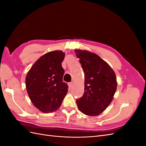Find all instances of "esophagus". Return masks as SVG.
<instances>
[{
	"instance_id": "34e87169",
	"label": "esophagus",
	"mask_w": 146,
	"mask_h": 146,
	"mask_svg": "<svg viewBox=\"0 0 146 146\" xmlns=\"http://www.w3.org/2000/svg\"><path fill=\"white\" fill-rule=\"evenodd\" d=\"M68 85H69V87L70 88H72V86H73V83H72V82H70V83H69L68 84Z\"/></svg>"
}]
</instances>
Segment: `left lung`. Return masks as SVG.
<instances>
[{"label": "left lung", "mask_w": 146, "mask_h": 146, "mask_svg": "<svg viewBox=\"0 0 146 146\" xmlns=\"http://www.w3.org/2000/svg\"><path fill=\"white\" fill-rule=\"evenodd\" d=\"M85 73V91L76 100L78 110L88 116H98L111 104L117 89L116 74L105 61L94 53L75 50Z\"/></svg>", "instance_id": "obj_1"}]
</instances>
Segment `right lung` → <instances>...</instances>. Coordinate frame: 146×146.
Returning <instances> with one entry per match:
<instances>
[{
    "mask_svg": "<svg viewBox=\"0 0 146 146\" xmlns=\"http://www.w3.org/2000/svg\"><path fill=\"white\" fill-rule=\"evenodd\" d=\"M64 56L61 50L48 52L33 64L26 76L29 98L42 113L56 111L68 92V86L63 82L64 70L61 66Z\"/></svg>",
    "mask_w": 146,
    "mask_h": 146,
    "instance_id": "add662e5",
    "label": "right lung"
}]
</instances>
